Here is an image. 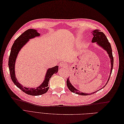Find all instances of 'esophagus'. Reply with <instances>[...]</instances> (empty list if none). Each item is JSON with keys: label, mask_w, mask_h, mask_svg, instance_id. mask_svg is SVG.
<instances>
[{"label": "esophagus", "mask_w": 124, "mask_h": 124, "mask_svg": "<svg viewBox=\"0 0 124 124\" xmlns=\"http://www.w3.org/2000/svg\"><path fill=\"white\" fill-rule=\"evenodd\" d=\"M60 66L62 68H63V67H64V68H66L67 67V63L66 62H62L60 63Z\"/></svg>", "instance_id": "34e87169"}]
</instances>
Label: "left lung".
<instances>
[{
	"mask_svg": "<svg viewBox=\"0 0 124 124\" xmlns=\"http://www.w3.org/2000/svg\"><path fill=\"white\" fill-rule=\"evenodd\" d=\"M92 34L93 35V37L92 40V42L94 43V42H96L97 44L101 46V47H102L105 50H106L108 52V54L109 58H110V62H111V69H110V75L109 76V78L108 79V80L107 82V83L105 85V86L103 87H104L106 85H107L108 83V82L109 80L110 77L112 72V70H113V65H114V57L113 56V53H112V49L111 47V45L110 43L108 42V38H107V36H105V34L102 32H101V31H99V30H94L92 32ZM67 86L69 88V89L73 93H75L76 94H79V95H91V94L95 93V92H97L98 91H95L94 92L90 93H85L83 92H81L79 90H77L72 85V84L70 83L69 78L67 79ZM102 89V88H101ZM100 90V89H99Z\"/></svg>",
	"mask_w": 124,
	"mask_h": 124,
	"instance_id": "1",
	"label": "left lung"
}]
</instances>
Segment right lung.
<instances>
[{"instance_id": "obj_1", "label": "right lung", "mask_w": 124, "mask_h": 124, "mask_svg": "<svg viewBox=\"0 0 124 124\" xmlns=\"http://www.w3.org/2000/svg\"><path fill=\"white\" fill-rule=\"evenodd\" d=\"M40 34L36 30L30 29L23 32L15 41L11 47L10 55L8 58V67L10 77L14 83L23 92L28 95L33 96H38L45 93L49 89L48 83L51 76L54 74L57 73L58 66L48 69L47 70L45 77V79L43 83L36 88H27L23 87L18 82L15 75V65L16 59L21 49L29 41V39L35 37L40 36Z\"/></svg>"}]
</instances>
